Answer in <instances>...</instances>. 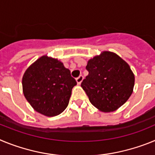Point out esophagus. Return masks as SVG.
<instances>
[{
    "label": "esophagus",
    "instance_id": "34e87169",
    "mask_svg": "<svg viewBox=\"0 0 155 155\" xmlns=\"http://www.w3.org/2000/svg\"><path fill=\"white\" fill-rule=\"evenodd\" d=\"M83 79H84V77H83V75H80L78 78H76L77 83H78V84H81V83L82 82Z\"/></svg>",
    "mask_w": 155,
    "mask_h": 155
}]
</instances>
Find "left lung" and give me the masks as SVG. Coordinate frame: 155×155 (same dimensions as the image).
Listing matches in <instances>:
<instances>
[{"mask_svg": "<svg viewBox=\"0 0 155 155\" xmlns=\"http://www.w3.org/2000/svg\"><path fill=\"white\" fill-rule=\"evenodd\" d=\"M88 75L81 86L94 107L104 113L113 112L130 97L134 74L129 64L117 54L102 52L87 62Z\"/></svg>", "mask_w": 155, "mask_h": 155, "instance_id": "obj_1", "label": "left lung"}]
</instances>
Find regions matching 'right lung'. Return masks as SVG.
I'll list each match as a JSON object with an SVG mask.
<instances>
[{
  "label": "right lung",
  "instance_id": "right-lung-1",
  "mask_svg": "<svg viewBox=\"0 0 155 155\" xmlns=\"http://www.w3.org/2000/svg\"><path fill=\"white\" fill-rule=\"evenodd\" d=\"M76 84L63 63L47 56H42L28 67L22 78L25 98L36 112L46 116L64 112Z\"/></svg>",
  "mask_w": 155,
  "mask_h": 155
}]
</instances>
